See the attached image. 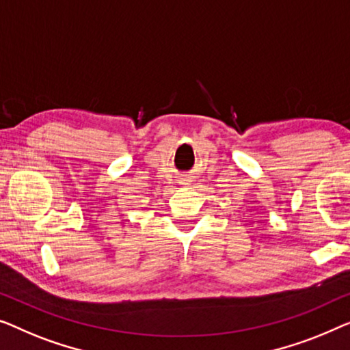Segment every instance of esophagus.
Wrapping results in <instances>:
<instances>
[{"label": "esophagus", "mask_w": 350, "mask_h": 350, "mask_svg": "<svg viewBox=\"0 0 350 350\" xmlns=\"http://www.w3.org/2000/svg\"><path fill=\"white\" fill-rule=\"evenodd\" d=\"M189 182H190L189 177H182V179L179 180V184L180 185H189Z\"/></svg>", "instance_id": "esophagus-1"}]
</instances>
